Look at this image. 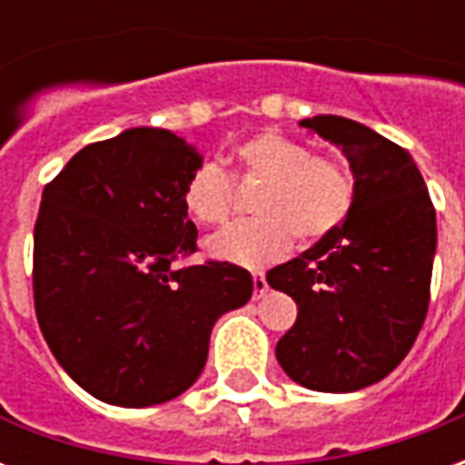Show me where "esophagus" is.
Instances as JSON below:
<instances>
[{"instance_id":"34e87169","label":"esophagus","mask_w":465,"mask_h":465,"mask_svg":"<svg viewBox=\"0 0 465 465\" xmlns=\"http://www.w3.org/2000/svg\"><path fill=\"white\" fill-rule=\"evenodd\" d=\"M269 292V283H266V276L262 272L253 273V299H262L263 293Z\"/></svg>"}]
</instances>
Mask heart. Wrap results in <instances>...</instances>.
Wrapping results in <instances>:
<instances>
[{
	"label": "heart",
	"instance_id": "b5f03b06",
	"mask_svg": "<svg viewBox=\"0 0 465 465\" xmlns=\"http://www.w3.org/2000/svg\"><path fill=\"white\" fill-rule=\"evenodd\" d=\"M232 182L259 183L252 196L249 222L233 223L206 242V252L223 262L263 266L303 243L323 242L341 229L356 202V183L343 163L313 156L302 142L279 132L253 134L233 149ZM229 176L202 163L183 183V206L203 226H223L232 219L236 196Z\"/></svg>",
	"mask_w": 465,
	"mask_h": 465
}]
</instances>
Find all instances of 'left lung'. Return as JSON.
Listing matches in <instances>:
<instances>
[{
  "label": "left lung",
  "mask_w": 465,
  "mask_h": 465,
  "mask_svg": "<svg viewBox=\"0 0 465 465\" xmlns=\"http://www.w3.org/2000/svg\"><path fill=\"white\" fill-rule=\"evenodd\" d=\"M302 126L341 146L356 202L341 229L266 273L299 309L276 359L306 389L349 393L386 379L426 322L436 209L399 143L343 116H313Z\"/></svg>",
  "instance_id": "1"
}]
</instances>
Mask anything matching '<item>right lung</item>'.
<instances>
[{"label": "right lung", "mask_w": 465, "mask_h": 465, "mask_svg": "<svg viewBox=\"0 0 465 465\" xmlns=\"http://www.w3.org/2000/svg\"><path fill=\"white\" fill-rule=\"evenodd\" d=\"M202 156L166 129H126L74 153L35 223V312L59 366L94 399L143 409L199 379L222 313L252 299L229 262L183 263L199 232L183 183Z\"/></svg>", "instance_id": "right-lung-1"}]
</instances>
